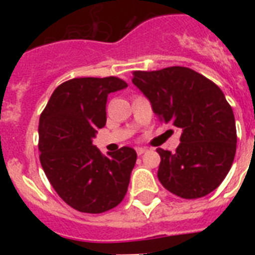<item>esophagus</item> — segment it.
I'll list each match as a JSON object with an SVG mask.
<instances>
[{"label":"esophagus","instance_id":"obj_1","mask_svg":"<svg viewBox=\"0 0 255 255\" xmlns=\"http://www.w3.org/2000/svg\"><path fill=\"white\" fill-rule=\"evenodd\" d=\"M148 149L147 148H144V147H137L136 148V153H137V155H143V153H145V152H147Z\"/></svg>","mask_w":255,"mask_h":255}]
</instances>
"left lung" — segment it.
<instances>
[{
	"instance_id": "1",
	"label": "left lung",
	"mask_w": 255,
	"mask_h": 255,
	"mask_svg": "<svg viewBox=\"0 0 255 255\" xmlns=\"http://www.w3.org/2000/svg\"><path fill=\"white\" fill-rule=\"evenodd\" d=\"M132 83L147 96L161 122L181 128L176 152L157 148V177L181 198L204 197L232 168L237 131L233 110L217 85L192 69L173 66L133 71Z\"/></svg>"
}]
</instances>
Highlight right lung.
<instances>
[{"label":"right lung","mask_w":255,"mask_h":255,"mask_svg":"<svg viewBox=\"0 0 255 255\" xmlns=\"http://www.w3.org/2000/svg\"><path fill=\"white\" fill-rule=\"evenodd\" d=\"M127 86L116 77L70 79L54 90L39 118L42 168L59 197L83 213L107 212L127 193L135 149L104 156L92 144L106 126L108 94Z\"/></svg>","instance_id":"1"}]
</instances>
